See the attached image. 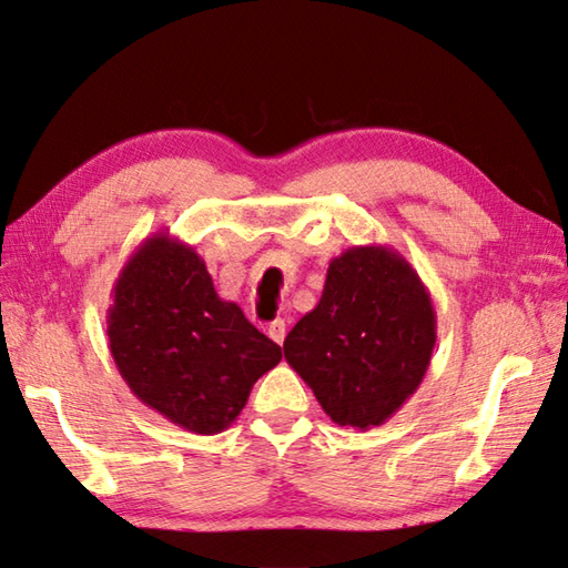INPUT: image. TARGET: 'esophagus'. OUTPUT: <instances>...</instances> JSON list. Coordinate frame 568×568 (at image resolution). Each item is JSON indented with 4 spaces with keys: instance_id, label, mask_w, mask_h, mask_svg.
I'll use <instances>...</instances> for the list:
<instances>
[{
    "instance_id": "34e87169",
    "label": "esophagus",
    "mask_w": 568,
    "mask_h": 568,
    "mask_svg": "<svg viewBox=\"0 0 568 568\" xmlns=\"http://www.w3.org/2000/svg\"><path fill=\"white\" fill-rule=\"evenodd\" d=\"M266 334H270V338L274 341V344H284V336H286V321L284 318H276L270 324V328H266Z\"/></svg>"
}]
</instances>
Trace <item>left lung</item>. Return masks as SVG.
Segmentation results:
<instances>
[{"label":"left lung","instance_id":"obj_1","mask_svg":"<svg viewBox=\"0 0 568 568\" xmlns=\"http://www.w3.org/2000/svg\"><path fill=\"white\" fill-rule=\"evenodd\" d=\"M437 341L433 298L388 244L328 262L318 304L288 331L284 358L341 427L371 430L423 383Z\"/></svg>","mask_w":568,"mask_h":568}]
</instances>
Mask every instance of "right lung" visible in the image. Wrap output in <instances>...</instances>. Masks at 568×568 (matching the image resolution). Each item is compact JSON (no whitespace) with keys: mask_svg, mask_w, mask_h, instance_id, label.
I'll list each match as a JSON object with an SVG mask.
<instances>
[{"mask_svg":"<svg viewBox=\"0 0 568 568\" xmlns=\"http://www.w3.org/2000/svg\"><path fill=\"white\" fill-rule=\"evenodd\" d=\"M115 368L148 408L197 435L237 420L282 348L215 292L202 256L170 232L141 242L111 288Z\"/></svg>","mask_w":568,"mask_h":568,"instance_id":"right-lung-1","label":"right lung"}]
</instances>
